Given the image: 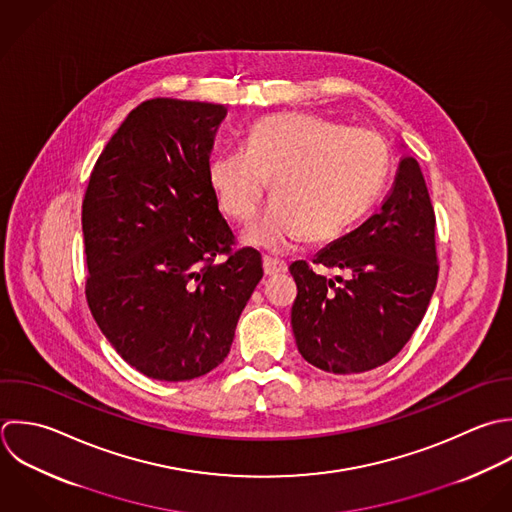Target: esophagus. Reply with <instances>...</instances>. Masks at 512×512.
<instances>
[{
  "label": "esophagus",
  "instance_id": "1",
  "mask_svg": "<svg viewBox=\"0 0 512 512\" xmlns=\"http://www.w3.org/2000/svg\"><path fill=\"white\" fill-rule=\"evenodd\" d=\"M263 271L267 277L281 275V273H287V263L273 259V257H263Z\"/></svg>",
  "mask_w": 512,
  "mask_h": 512
}]
</instances>
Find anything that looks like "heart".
<instances>
[{
	"instance_id": "1",
	"label": "heart",
	"mask_w": 512,
	"mask_h": 512,
	"mask_svg": "<svg viewBox=\"0 0 512 512\" xmlns=\"http://www.w3.org/2000/svg\"><path fill=\"white\" fill-rule=\"evenodd\" d=\"M387 177V149L363 127H341L309 113H273L251 127L247 149L211 159L209 181L221 209L247 223L273 179L277 197L245 239L287 251L301 239L341 237L375 203Z\"/></svg>"
}]
</instances>
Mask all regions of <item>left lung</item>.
<instances>
[{
  "label": "left lung",
  "instance_id": "obj_1",
  "mask_svg": "<svg viewBox=\"0 0 512 512\" xmlns=\"http://www.w3.org/2000/svg\"><path fill=\"white\" fill-rule=\"evenodd\" d=\"M435 209L413 155L361 227L325 247L313 264L341 268L329 280L295 261L291 325L303 359L335 375L389 363L421 325L439 277Z\"/></svg>",
  "mask_w": 512,
  "mask_h": 512
}]
</instances>
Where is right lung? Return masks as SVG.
<instances>
[{
	"label": "right lung",
	"mask_w": 512,
	"mask_h": 512,
	"mask_svg": "<svg viewBox=\"0 0 512 512\" xmlns=\"http://www.w3.org/2000/svg\"><path fill=\"white\" fill-rule=\"evenodd\" d=\"M225 115L219 103L143 101L107 141L83 197L89 311L149 379L189 381L223 363L263 277L261 253L237 249L209 181Z\"/></svg>",
	"instance_id": "obj_1"
}]
</instances>
